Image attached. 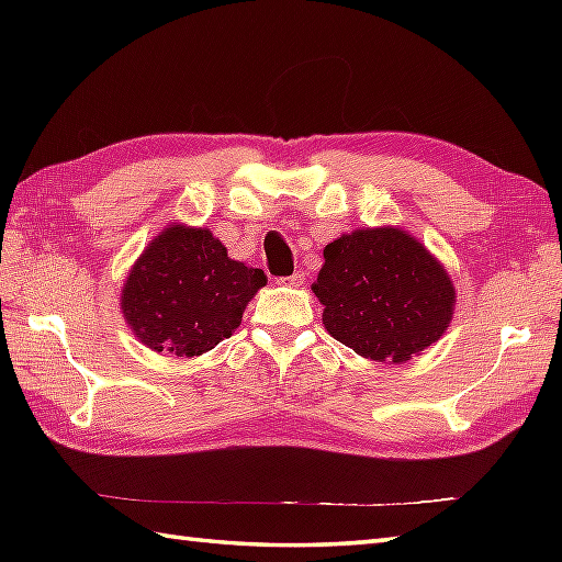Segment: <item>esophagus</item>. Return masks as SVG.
Instances as JSON below:
<instances>
[{
  "mask_svg": "<svg viewBox=\"0 0 562 562\" xmlns=\"http://www.w3.org/2000/svg\"><path fill=\"white\" fill-rule=\"evenodd\" d=\"M304 280H306V274H304L302 270H296L294 274H290V278H284V280H280V282H282V284H290V288H302Z\"/></svg>",
  "mask_w": 562,
  "mask_h": 562,
  "instance_id": "esophagus-1",
  "label": "esophagus"
}]
</instances>
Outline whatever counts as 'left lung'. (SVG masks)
I'll return each mask as SVG.
<instances>
[{"mask_svg":"<svg viewBox=\"0 0 562 562\" xmlns=\"http://www.w3.org/2000/svg\"><path fill=\"white\" fill-rule=\"evenodd\" d=\"M312 284L324 326L367 360L403 364L445 336L457 288L427 246L401 226H364L324 248Z\"/></svg>","mask_w":562,"mask_h":562,"instance_id":"1","label":"left lung"}]
</instances>
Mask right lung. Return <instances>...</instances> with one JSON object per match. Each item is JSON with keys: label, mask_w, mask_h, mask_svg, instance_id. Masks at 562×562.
<instances>
[{"label": "right lung", "mask_w": 562, "mask_h": 562, "mask_svg": "<svg viewBox=\"0 0 562 562\" xmlns=\"http://www.w3.org/2000/svg\"><path fill=\"white\" fill-rule=\"evenodd\" d=\"M268 278L234 260L205 226L171 222L130 268L121 312L154 352L198 357L241 326L248 302Z\"/></svg>", "instance_id": "obj_1"}]
</instances>
